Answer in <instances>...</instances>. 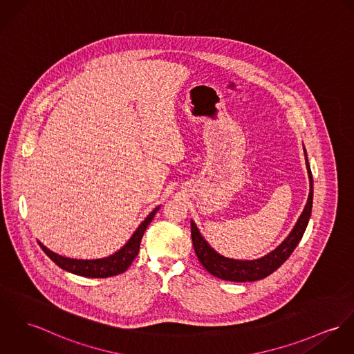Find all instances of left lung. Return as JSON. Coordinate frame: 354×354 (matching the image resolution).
Wrapping results in <instances>:
<instances>
[{
	"label": "left lung",
	"instance_id": "8db88e82",
	"mask_svg": "<svg viewBox=\"0 0 354 354\" xmlns=\"http://www.w3.org/2000/svg\"><path fill=\"white\" fill-rule=\"evenodd\" d=\"M304 157H306V167L308 173L310 180V193L307 203L304 205V209L301 215L299 216L296 225H293L290 235L270 253H268L263 257L256 259H235L228 258L218 253L201 235L198 227L191 221V232H192V242L196 256L198 258L200 263L205 268L207 272H209L212 276L227 280V281H236V283H246V281H257L261 279L268 277L274 270H277L290 254L293 253L295 248L299 245L307 225L311 216L313 211V197H314V181L313 174L308 163V157L306 147L303 146Z\"/></svg>",
	"mask_w": 354,
	"mask_h": 354
}]
</instances>
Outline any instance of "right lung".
<instances>
[{
	"instance_id": "1",
	"label": "right lung",
	"mask_w": 354,
	"mask_h": 354,
	"mask_svg": "<svg viewBox=\"0 0 354 354\" xmlns=\"http://www.w3.org/2000/svg\"><path fill=\"white\" fill-rule=\"evenodd\" d=\"M161 208L158 205L154 208L149 216L138 225L135 232L131 235L129 241L123 248H120L116 253L108 256V257L96 258V259H77V258L64 257L59 256L50 249H47L40 241H37L39 246L43 249V252L51 258L59 268H62L66 272H70L73 274L84 276V277H92V279H105L112 277L116 274H120L126 272L132 263V261L138 256L142 236L150 225V222L154 219V215Z\"/></svg>"
}]
</instances>
